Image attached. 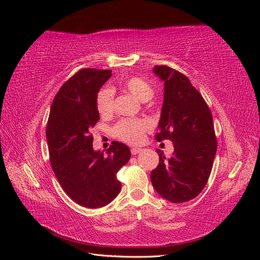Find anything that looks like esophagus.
<instances>
[{
    "label": "esophagus",
    "mask_w": 260,
    "mask_h": 260,
    "mask_svg": "<svg viewBox=\"0 0 260 260\" xmlns=\"http://www.w3.org/2000/svg\"><path fill=\"white\" fill-rule=\"evenodd\" d=\"M140 152H142V148H135V147H133L132 149H131V154L132 155H137V154H139Z\"/></svg>",
    "instance_id": "1"
}]
</instances>
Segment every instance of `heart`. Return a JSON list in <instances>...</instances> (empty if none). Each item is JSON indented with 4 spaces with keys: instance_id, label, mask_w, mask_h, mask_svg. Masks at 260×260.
Listing matches in <instances>:
<instances>
[{
    "instance_id": "heart-1",
    "label": "heart",
    "mask_w": 260,
    "mask_h": 260,
    "mask_svg": "<svg viewBox=\"0 0 260 260\" xmlns=\"http://www.w3.org/2000/svg\"><path fill=\"white\" fill-rule=\"evenodd\" d=\"M122 88L130 92L133 96L142 102H147L154 95V90L143 78L137 76L128 77L121 83ZM98 111L102 116L111 115L114 111V91L111 88L102 90L96 99ZM148 124L144 120L138 119H122L116 124L114 129L115 136L121 141L129 144H139L142 142L144 132Z\"/></svg>"
}]
</instances>
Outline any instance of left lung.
<instances>
[{
  "instance_id": "1",
  "label": "left lung",
  "mask_w": 260,
  "mask_h": 260,
  "mask_svg": "<svg viewBox=\"0 0 260 260\" xmlns=\"http://www.w3.org/2000/svg\"><path fill=\"white\" fill-rule=\"evenodd\" d=\"M153 73L164 82V102L157 141L169 139L175 151L167 158L160 151L159 164L151 172L156 192L171 203L187 202L206 185L217 151L209 108L188 78L167 66Z\"/></svg>"
}]
</instances>
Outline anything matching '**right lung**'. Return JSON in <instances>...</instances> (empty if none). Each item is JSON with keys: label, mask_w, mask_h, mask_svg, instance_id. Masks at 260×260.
<instances>
[{"label": "right lung", "mask_w": 260, "mask_h": 260, "mask_svg": "<svg viewBox=\"0 0 260 260\" xmlns=\"http://www.w3.org/2000/svg\"><path fill=\"white\" fill-rule=\"evenodd\" d=\"M111 77L112 70L94 68L75 74L55 95L46 127L55 176L70 199L88 208L103 207L119 194L116 175L131 156L129 147L116 141L106 155L93 148L98 93Z\"/></svg>", "instance_id": "obj_1"}]
</instances>
